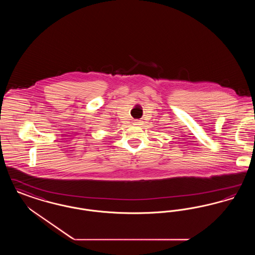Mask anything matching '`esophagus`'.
Returning a JSON list of instances; mask_svg holds the SVG:
<instances>
[{"label": "esophagus", "instance_id": "esophagus-1", "mask_svg": "<svg viewBox=\"0 0 255 255\" xmlns=\"http://www.w3.org/2000/svg\"><path fill=\"white\" fill-rule=\"evenodd\" d=\"M134 123H135V124H137V125H138V124H139V123H140V121H134Z\"/></svg>", "mask_w": 255, "mask_h": 255}]
</instances>
